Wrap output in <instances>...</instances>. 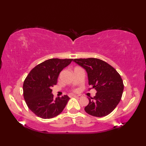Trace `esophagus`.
<instances>
[{"label":"esophagus","instance_id":"1","mask_svg":"<svg viewBox=\"0 0 146 146\" xmlns=\"http://www.w3.org/2000/svg\"><path fill=\"white\" fill-rule=\"evenodd\" d=\"M74 97L76 98H80L81 96H80V95H74Z\"/></svg>","mask_w":146,"mask_h":146}]
</instances>
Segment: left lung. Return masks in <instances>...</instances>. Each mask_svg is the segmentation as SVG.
Here are the masks:
<instances>
[{
  "label": "left lung",
  "mask_w": 146,
  "mask_h": 146,
  "mask_svg": "<svg viewBox=\"0 0 146 146\" xmlns=\"http://www.w3.org/2000/svg\"><path fill=\"white\" fill-rule=\"evenodd\" d=\"M88 74V84L97 93L85 107L86 112L96 117H104L115 108L121 98L123 84L120 75L113 68L100 59H74Z\"/></svg>",
  "instance_id": "1"
}]
</instances>
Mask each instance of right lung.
I'll return each mask as SVG.
<instances>
[{
  "label": "right lung",
  "instance_id": "right-lung-1",
  "mask_svg": "<svg viewBox=\"0 0 146 146\" xmlns=\"http://www.w3.org/2000/svg\"><path fill=\"white\" fill-rule=\"evenodd\" d=\"M73 59L52 58L35 66L23 84L24 98L29 108L37 116L49 119L59 115L66 106L67 95L54 99L52 88L56 84L60 72Z\"/></svg>",
  "mask_w": 146,
  "mask_h": 146
}]
</instances>
